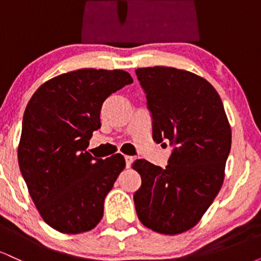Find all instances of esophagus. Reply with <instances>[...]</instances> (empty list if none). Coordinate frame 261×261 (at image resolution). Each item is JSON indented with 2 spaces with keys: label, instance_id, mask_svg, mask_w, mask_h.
<instances>
[{
  "label": "esophagus",
  "instance_id": "1",
  "mask_svg": "<svg viewBox=\"0 0 261 261\" xmlns=\"http://www.w3.org/2000/svg\"><path fill=\"white\" fill-rule=\"evenodd\" d=\"M125 161H126V168H130L131 163L134 162V157H130V155H125Z\"/></svg>",
  "mask_w": 261,
  "mask_h": 261
}]
</instances>
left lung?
I'll use <instances>...</instances> for the list:
<instances>
[{
    "instance_id": "obj_1",
    "label": "left lung",
    "mask_w": 261,
    "mask_h": 261,
    "mask_svg": "<svg viewBox=\"0 0 261 261\" xmlns=\"http://www.w3.org/2000/svg\"><path fill=\"white\" fill-rule=\"evenodd\" d=\"M152 113V137L174 146L166 168L137 160L141 175L134 194L143 226L180 234L201 220L223 184L232 131L223 103L203 77L166 66L137 68Z\"/></svg>"
}]
</instances>
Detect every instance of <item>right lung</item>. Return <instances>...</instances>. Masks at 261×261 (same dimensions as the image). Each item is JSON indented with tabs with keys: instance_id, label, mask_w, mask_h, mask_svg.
<instances>
[{
	"instance_id": "obj_1",
	"label": "right lung",
	"mask_w": 261,
	"mask_h": 261,
	"mask_svg": "<svg viewBox=\"0 0 261 261\" xmlns=\"http://www.w3.org/2000/svg\"><path fill=\"white\" fill-rule=\"evenodd\" d=\"M133 82L124 70L81 68L46 81L27 104L18 163L35 207L54 229L79 234L100 222L125 158H95L87 147L101 125L104 100Z\"/></svg>"
}]
</instances>
